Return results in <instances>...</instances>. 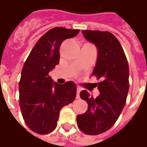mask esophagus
<instances>
[{"instance_id":"obj_1","label":"esophagus","mask_w":147,"mask_h":147,"mask_svg":"<svg viewBox=\"0 0 147 147\" xmlns=\"http://www.w3.org/2000/svg\"><path fill=\"white\" fill-rule=\"evenodd\" d=\"M80 92H81V88H76V99H79V94H80Z\"/></svg>"}]
</instances>
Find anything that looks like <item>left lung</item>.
Wrapping results in <instances>:
<instances>
[{"label": "left lung", "mask_w": 147, "mask_h": 147, "mask_svg": "<svg viewBox=\"0 0 147 147\" xmlns=\"http://www.w3.org/2000/svg\"><path fill=\"white\" fill-rule=\"evenodd\" d=\"M83 36L97 47L98 56L92 76L100 95L95 99L86 90L80 93L88 103V110L77 115L78 128L89 135H96L110 129L119 117L126 103L129 88V69L123 49L117 37L108 31L82 30Z\"/></svg>", "instance_id": "1"}]
</instances>
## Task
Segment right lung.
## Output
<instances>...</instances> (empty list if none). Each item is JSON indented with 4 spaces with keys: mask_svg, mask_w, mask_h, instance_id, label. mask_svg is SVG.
Listing matches in <instances>:
<instances>
[{
    "mask_svg": "<svg viewBox=\"0 0 147 147\" xmlns=\"http://www.w3.org/2000/svg\"><path fill=\"white\" fill-rule=\"evenodd\" d=\"M79 30L55 27L38 40L28 56L19 82V105L23 118L30 130L47 134L57 126L59 111L72 103L76 95L74 82H54L49 71L59 63L61 43L72 38Z\"/></svg>",
    "mask_w": 147,
    "mask_h": 147,
    "instance_id": "obj_1",
    "label": "right lung"
}]
</instances>
